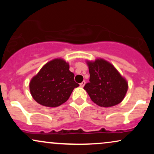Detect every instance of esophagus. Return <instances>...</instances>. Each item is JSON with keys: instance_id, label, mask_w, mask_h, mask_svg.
<instances>
[{"instance_id": "34e87169", "label": "esophagus", "mask_w": 154, "mask_h": 154, "mask_svg": "<svg viewBox=\"0 0 154 154\" xmlns=\"http://www.w3.org/2000/svg\"><path fill=\"white\" fill-rule=\"evenodd\" d=\"M85 81H83V82H82L79 84V85H80L81 88H83L85 86Z\"/></svg>"}]
</instances>
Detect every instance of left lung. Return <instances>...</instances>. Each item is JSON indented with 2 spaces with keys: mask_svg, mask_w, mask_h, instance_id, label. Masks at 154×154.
<instances>
[{
  "mask_svg": "<svg viewBox=\"0 0 154 154\" xmlns=\"http://www.w3.org/2000/svg\"><path fill=\"white\" fill-rule=\"evenodd\" d=\"M90 82L85 85L90 98L101 107H111L122 101L128 90V82L113 64L98 58L86 61Z\"/></svg>",
  "mask_w": 154,
  "mask_h": 154,
  "instance_id": "8db88e82",
  "label": "left lung"
}]
</instances>
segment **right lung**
Returning a JSON list of instances; mask_svg holds the SVG:
<instances>
[{
  "instance_id": "add662e5",
  "label": "right lung",
  "mask_w": 154,
  "mask_h": 154,
  "mask_svg": "<svg viewBox=\"0 0 154 154\" xmlns=\"http://www.w3.org/2000/svg\"><path fill=\"white\" fill-rule=\"evenodd\" d=\"M69 64L61 58L45 63L29 82V91L37 103L57 107L66 101L79 84L74 80Z\"/></svg>"
}]
</instances>
